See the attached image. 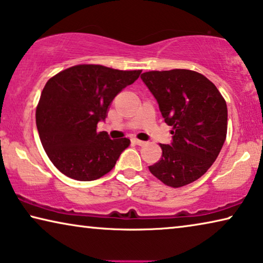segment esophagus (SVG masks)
I'll return each mask as SVG.
<instances>
[{
  "label": "esophagus",
  "mask_w": 263,
  "mask_h": 263,
  "mask_svg": "<svg viewBox=\"0 0 263 263\" xmlns=\"http://www.w3.org/2000/svg\"><path fill=\"white\" fill-rule=\"evenodd\" d=\"M133 142H134V143L137 144V145H144V144H145L144 141H141V140H137V139L133 140Z\"/></svg>",
  "instance_id": "obj_1"
}]
</instances>
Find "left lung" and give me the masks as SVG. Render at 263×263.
I'll return each instance as SVG.
<instances>
[{
    "label": "left lung",
    "instance_id": "obj_1",
    "mask_svg": "<svg viewBox=\"0 0 263 263\" xmlns=\"http://www.w3.org/2000/svg\"><path fill=\"white\" fill-rule=\"evenodd\" d=\"M155 96L172 144H160L162 156L149 171L161 182L179 188L205 174L227 136V104L212 81L188 69L147 71L141 75Z\"/></svg>",
    "mask_w": 263,
    "mask_h": 263
}]
</instances>
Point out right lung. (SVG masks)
Instances as JSON below:
<instances>
[{
  "instance_id": "right-lung-1",
  "label": "right lung",
  "mask_w": 263,
  "mask_h": 263,
  "mask_svg": "<svg viewBox=\"0 0 263 263\" xmlns=\"http://www.w3.org/2000/svg\"><path fill=\"white\" fill-rule=\"evenodd\" d=\"M140 74L141 70L78 64L48 80L36 107V126L48 157L62 174L92 181L115 167L130 140H110L96 127L107 118L115 96Z\"/></svg>"
}]
</instances>
